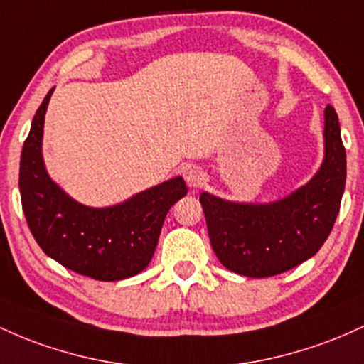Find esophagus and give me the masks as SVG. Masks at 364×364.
Instances as JSON below:
<instances>
[{
    "label": "esophagus",
    "instance_id": "34e87169",
    "mask_svg": "<svg viewBox=\"0 0 364 364\" xmlns=\"http://www.w3.org/2000/svg\"><path fill=\"white\" fill-rule=\"evenodd\" d=\"M183 178L189 187H201L206 182V173L198 166H191V168L183 170Z\"/></svg>",
    "mask_w": 364,
    "mask_h": 364
}]
</instances>
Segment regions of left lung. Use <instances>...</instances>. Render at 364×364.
<instances>
[{"label":"left lung","instance_id":"obj_1","mask_svg":"<svg viewBox=\"0 0 364 364\" xmlns=\"http://www.w3.org/2000/svg\"><path fill=\"white\" fill-rule=\"evenodd\" d=\"M325 158L306 186L268 204L230 203L199 196L208 235L227 270L252 279L284 273L323 246L341 210L346 187V149L338 117L325 108Z\"/></svg>","mask_w":364,"mask_h":364}]
</instances>
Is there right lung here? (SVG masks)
I'll list each match as a JSON object with an SVG mask.
<instances>
[{
    "label": "right lung",
    "mask_w": 364,
    "mask_h": 364,
    "mask_svg": "<svg viewBox=\"0 0 364 364\" xmlns=\"http://www.w3.org/2000/svg\"><path fill=\"white\" fill-rule=\"evenodd\" d=\"M53 89L36 112L20 156V198L27 225L50 258L94 280L115 282L149 264L165 216L187 194L182 177L142 191L125 203L89 208L73 201L44 168L43 127Z\"/></svg>",
    "instance_id": "obj_1"
}]
</instances>
